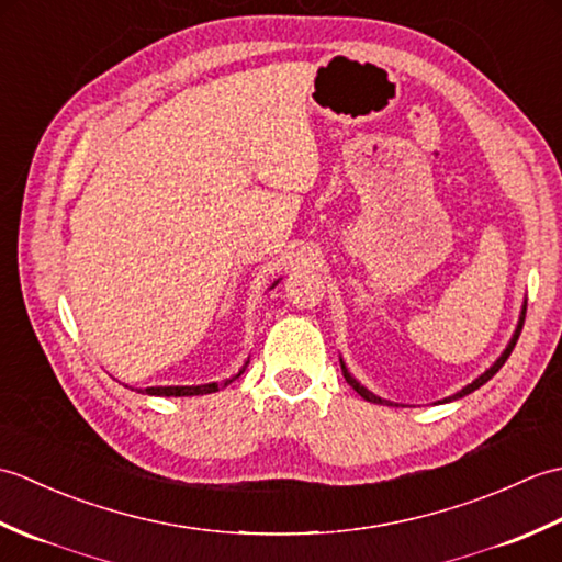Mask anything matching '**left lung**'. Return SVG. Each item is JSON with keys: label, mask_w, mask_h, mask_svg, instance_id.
Instances as JSON below:
<instances>
[{"label": "left lung", "mask_w": 562, "mask_h": 562, "mask_svg": "<svg viewBox=\"0 0 562 562\" xmlns=\"http://www.w3.org/2000/svg\"><path fill=\"white\" fill-rule=\"evenodd\" d=\"M524 318H527V306H524L521 308V316H519V326H517V330H515V336H512V340H509V345H507V350L503 352V355H499V360L491 367V369H487V372L485 374H481L479 379H475L473 381V384H469V386H465V389H461L459 393H457V396H451V398H445V401H453V398H461V396H465V393H471V391H475V389H481L483 384H485V381L487 379H493L497 372H499V367H503L505 362H507V357L512 355V350H515V345H517V340H519V333H521V326H524ZM342 364V362H340ZM342 376H345V381H348V384L357 391V393H360V396L364 398V401H372V403H381V405H389V401H384V398H379V396H374V393L372 391H367L364 386H360V381H355L352 376H350V372H348V369H345V364H342Z\"/></svg>", "instance_id": "8db88e82"}]
</instances>
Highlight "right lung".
I'll use <instances>...</instances> for the list:
<instances>
[{
  "label": "right lung",
  "instance_id": "right-lung-1",
  "mask_svg": "<svg viewBox=\"0 0 562 562\" xmlns=\"http://www.w3.org/2000/svg\"><path fill=\"white\" fill-rule=\"evenodd\" d=\"M238 374H241V372H238ZM234 379H229V381H234ZM229 381H224V384L214 381V384H202V386H151V389H145V391L151 393V396H202V393L220 391L222 386L229 384Z\"/></svg>",
  "mask_w": 562,
  "mask_h": 562
}]
</instances>
